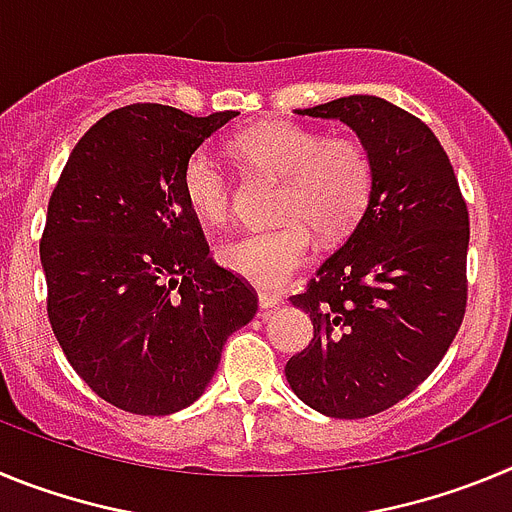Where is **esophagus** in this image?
<instances>
[{
    "instance_id": "esophagus-1",
    "label": "esophagus",
    "mask_w": 512,
    "mask_h": 512,
    "mask_svg": "<svg viewBox=\"0 0 512 512\" xmlns=\"http://www.w3.org/2000/svg\"><path fill=\"white\" fill-rule=\"evenodd\" d=\"M282 295H277V292H259V307L261 310H271V307L282 305Z\"/></svg>"
}]
</instances>
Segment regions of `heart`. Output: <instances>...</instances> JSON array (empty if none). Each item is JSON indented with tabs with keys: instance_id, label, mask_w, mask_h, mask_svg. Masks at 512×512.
I'll list each match as a JSON object with an SVG mask.
<instances>
[{
	"instance_id": "heart-1",
	"label": "heart",
	"mask_w": 512,
	"mask_h": 512,
	"mask_svg": "<svg viewBox=\"0 0 512 512\" xmlns=\"http://www.w3.org/2000/svg\"><path fill=\"white\" fill-rule=\"evenodd\" d=\"M233 151L251 166L284 179L277 217L284 223L243 233L217 248V261L256 287H282L312 251V230L336 241L356 228L374 189V161L356 138H325L295 122L241 130ZM187 205L210 225L230 217L233 187L223 164L200 148L182 171Z\"/></svg>"
}]
</instances>
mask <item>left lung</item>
Segmentation results:
<instances>
[{
    "label": "left lung",
    "mask_w": 512,
    "mask_h": 512,
    "mask_svg": "<svg viewBox=\"0 0 512 512\" xmlns=\"http://www.w3.org/2000/svg\"><path fill=\"white\" fill-rule=\"evenodd\" d=\"M341 120L369 148L374 189L343 246L292 305L312 341L287 361L297 397L328 418H369L418 387L449 351L467 307L469 212L431 128L382 97L295 110Z\"/></svg>",
    "instance_id": "obj_1"
}]
</instances>
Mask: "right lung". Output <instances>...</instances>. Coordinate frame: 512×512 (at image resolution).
<instances>
[{
	"instance_id": "1",
	"label": "right lung",
	"mask_w": 512,
	"mask_h": 512,
	"mask_svg": "<svg viewBox=\"0 0 512 512\" xmlns=\"http://www.w3.org/2000/svg\"><path fill=\"white\" fill-rule=\"evenodd\" d=\"M238 112L166 104L104 115L48 202L40 264L63 354L115 408L171 415L200 400L256 295L210 259L182 192L187 158Z\"/></svg>"
}]
</instances>
